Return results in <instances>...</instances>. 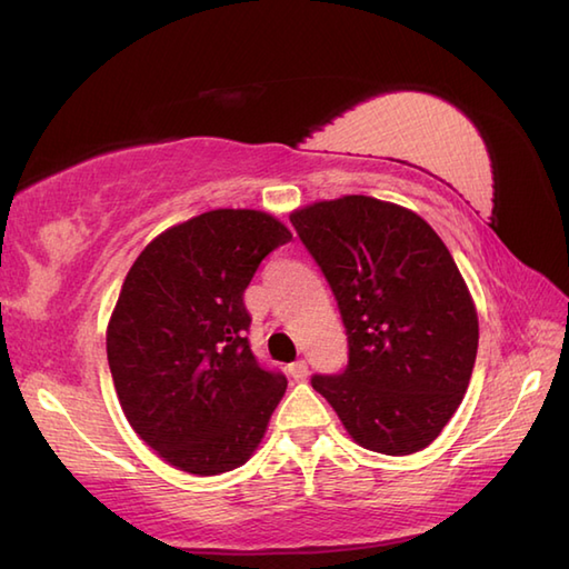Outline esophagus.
Masks as SVG:
<instances>
[{
  "label": "esophagus",
  "instance_id": "esophagus-1",
  "mask_svg": "<svg viewBox=\"0 0 569 569\" xmlns=\"http://www.w3.org/2000/svg\"><path fill=\"white\" fill-rule=\"evenodd\" d=\"M289 376H292V380L301 382L309 378V368H307V361H295L292 366H289Z\"/></svg>",
  "mask_w": 569,
  "mask_h": 569
}]
</instances>
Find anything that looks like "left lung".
Masks as SVG:
<instances>
[{"label": "left lung", "instance_id": "left-lung-1", "mask_svg": "<svg viewBox=\"0 0 569 569\" xmlns=\"http://www.w3.org/2000/svg\"><path fill=\"white\" fill-rule=\"evenodd\" d=\"M349 336L341 376L311 386L356 445L405 457L432 445L469 388L479 317L455 258L425 218L373 196L289 216Z\"/></svg>", "mask_w": 569, "mask_h": 569}]
</instances>
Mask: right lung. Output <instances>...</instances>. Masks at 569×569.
Here are the masks:
<instances>
[{
	"label": "right lung",
	"instance_id": "add662e5",
	"mask_svg": "<svg viewBox=\"0 0 569 569\" xmlns=\"http://www.w3.org/2000/svg\"><path fill=\"white\" fill-rule=\"evenodd\" d=\"M292 240L252 208L167 228L127 272L108 323V363L132 430L171 467L216 477L260 447L287 378L260 368L242 292Z\"/></svg>",
	"mask_w": 569,
	"mask_h": 569
}]
</instances>
